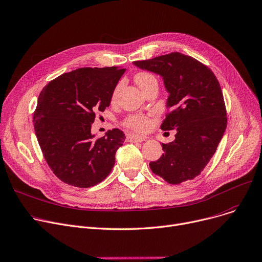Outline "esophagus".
Segmentation results:
<instances>
[{"instance_id":"1","label":"esophagus","mask_w":262,"mask_h":262,"mask_svg":"<svg viewBox=\"0 0 262 262\" xmlns=\"http://www.w3.org/2000/svg\"><path fill=\"white\" fill-rule=\"evenodd\" d=\"M127 138H128L129 142H132V143H142V142H144V141L147 140L146 136L134 135V134H129Z\"/></svg>"}]
</instances>
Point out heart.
<instances>
[{"label":"heart","mask_w":262,"mask_h":262,"mask_svg":"<svg viewBox=\"0 0 262 262\" xmlns=\"http://www.w3.org/2000/svg\"><path fill=\"white\" fill-rule=\"evenodd\" d=\"M135 81L137 83V85L140 86L142 90L146 89L148 85H150L151 83H155L158 82L157 78L155 76H153L151 73L148 72H140L135 75ZM119 88L120 85L118 84L112 93V100H115L117 95H118V92H119ZM124 125L135 132H143L146 131L149 127H150V120L147 116L142 115V114H132L129 115L125 121H124Z\"/></svg>","instance_id":"obj_1"}]
</instances>
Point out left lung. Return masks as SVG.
<instances>
[{
    "instance_id": "obj_1",
    "label": "left lung",
    "mask_w": 262,
    "mask_h": 262,
    "mask_svg": "<svg viewBox=\"0 0 262 262\" xmlns=\"http://www.w3.org/2000/svg\"><path fill=\"white\" fill-rule=\"evenodd\" d=\"M133 64L163 78L169 96L161 129L177 130L173 142L162 144V157L149 163L152 172L169 184L194 179L214 155L227 125L217 77L200 61L178 52Z\"/></svg>"
}]
</instances>
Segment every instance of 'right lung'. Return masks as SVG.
<instances>
[{
    "mask_svg": "<svg viewBox=\"0 0 262 262\" xmlns=\"http://www.w3.org/2000/svg\"><path fill=\"white\" fill-rule=\"evenodd\" d=\"M126 69L81 68L46 84L38 98L34 128L43 157L55 176L69 185L88 188L103 181L115 164L125 134L109 130L95 138V114L110 105Z\"/></svg>",
    "mask_w": 262,
    "mask_h": 262,
    "instance_id": "obj_1",
    "label": "right lung"
}]
</instances>
